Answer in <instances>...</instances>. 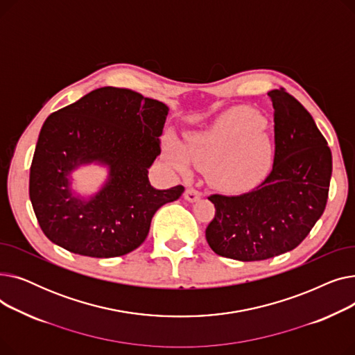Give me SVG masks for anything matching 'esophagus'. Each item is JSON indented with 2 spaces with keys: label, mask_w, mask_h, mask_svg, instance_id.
I'll return each mask as SVG.
<instances>
[{
  "label": "esophagus",
  "mask_w": 355,
  "mask_h": 355,
  "mask_svg": "<svg viewBox=\"0 0 355 355\" xmlns=\"http://www.w3.org/2000/svg\"><path fill=\"white\" fill-rule=\"evenodd\" d=\"M184 197H185V200H187L189 202H196L197 200H200L201 193L197 191V190H194V189H187V190H185Z\"/></svg>",
  "instance_id": "34e87169"
}]
</instances>
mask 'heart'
Returning a JSON list of instances; mask_svg holds the SVG:
<instances>
[{
  "label": "heart",
  "instance_id": "b5f03b06",
  "mask_svg": "<svg viewBox=\"0 0 355 355\" xmlns=\"http://www.w3.org/2000/svg\"><path fill=\"white\" fill-rule=\"evenodd\" d=\"M252 129L250 114L243 109L227 110L209 128L187 138V145L170 139L165 158L181 174H189L191 165L206 170L216 189L236 193L248 190L262 180L272 166L273 142L268 130Z\"/></svg>",
  "mask_w": 355,
  "mask_h": 355
}]
</instances>
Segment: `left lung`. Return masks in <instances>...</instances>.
I'll return each instance as SVG.
<instances>
[{
  "mask_svg": "<svg viewBox=\"0 0 355 355\" xmlns=\"http://www.w3.org/2000/svg\"><path fill=\"white\" fill-rule=\"evenodd\" d=\"M275 112V158L257 189L234 197L214 194L206 229L214 253L240 262L295 249L325 210L332 155L309 112L284 89L268 93Z\"/></svg>",
  "mask_w": 355,
  "mask_h": 355,
  "instance_id": "left-lung-1",
  "label": "left lung"
}]
</instances>
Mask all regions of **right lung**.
<instances>
[{"instance_id": "1", "label": "right lung", "mask_w": 355, "mask_h": 355, "mask_svg": "<svg viewBox=\"0 0 355 355\" xmlns=\"http://www.w3.org/2000/svg\"><path fill=\"white\" fill-rule=\"evenodd\" d=\"M168 106L128 89L101 87L51 114L30 168V200L50 241L89 257L123 256L139 248L155 211L184 193L157 190L149 166L161 154ZM107 168L100 190L82 195L72 174Z\"/></svg>"}]
</instances>
